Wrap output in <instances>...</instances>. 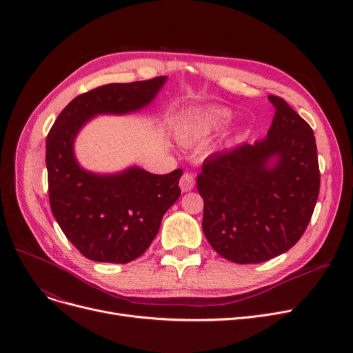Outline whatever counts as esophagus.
<instances>
[{"instance_id":"34e87169","label":"esophagus","mask_w":353,"mask_h":353,"mask_svg":"<svg viewBox=\"0 0 353 353\" xmlns=\"http://www.w3.org/2000/svg\"><path fill=\"white\" fill-rule=\"evenodd\" d=\"M179 186H180V189H181L183 193L190 192V190L194 188V176H193L192 173H184V174L181 176V179H180Z\"/></svg>"}]
</instances>
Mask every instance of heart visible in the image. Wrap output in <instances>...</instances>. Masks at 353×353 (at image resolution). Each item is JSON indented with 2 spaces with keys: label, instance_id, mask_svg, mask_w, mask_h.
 <instances>
[{
  "label": "heart",
  "instance_id": "1",
  "mask_svg": "<svg viewBox=\"0 0 353 353\" xmlns=\"http://www.w3.org/2000/svg\"><path fill=\"white\" fill-rule=\"evenodd\" d=\"M232 119L233 113L225 107L199 110L194 111V113L184 116L179 121L176 127V134L183 143L199 141L228 125Z\"/></svg>",
  "mask_w": 353,
  "mask_h": 353
}]
</instances>
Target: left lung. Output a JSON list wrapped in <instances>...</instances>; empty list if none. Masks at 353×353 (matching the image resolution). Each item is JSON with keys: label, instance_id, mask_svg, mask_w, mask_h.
<instances>
[{"label": "left lung", "instance_id": "8db88e82", "mask_svg": "<svg viewBox=\"0 0 353 353\" xmlns=\"http://www.w3.org/2000/svg\"><path fill=\"white\" fill-rule=\"evenodd\" d=\"M263 140L210 154L197 176L203 232L230 262H266L305 233L319 196L318 148L310 125L282 99Z\"/></svg>", "mask_w": 353, "mask_h": 353}]
</instances>
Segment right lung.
Here are the masks:
<instances>
[{
    "mask_svg": "<svg viewBox=\"0 0 353 353\" xmlns=\"http://www.w3.org/2000/svg\"><path fill=\"white\" fill-rule=\"evenodd\" d=\"M165 79L90 90L68 103L47 136L51 212L65 237L90 261L124 265L140 257L180 196L183 170L160 176L130 167L117 174L90 173L74 156V139L97 114H125L150 104Z\"/></svg>",
    "mask_w": 353,
    "mask_h": 353,
    "instance_id": "add662e5",
    "label": "right lung"
}]
</instances>
